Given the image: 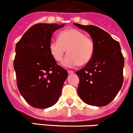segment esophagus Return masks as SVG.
I'll return each instance as SVG.
<instances>
[{
    "label": "esophagus",
    "mask_w": 133,
    "mask_h": 133,
    "mask_svg": "<svg viewBox=\"0 0 133 133\" xmlns=\"http://www.w3.org/2000/svg\"><path fill=\"white\" fill-rule=\"evenodd\" d=\"M68 74H74V71H72V70H68Z\"/></svg>",
    "instance_id": "esophagus-1"
}]
</instances>
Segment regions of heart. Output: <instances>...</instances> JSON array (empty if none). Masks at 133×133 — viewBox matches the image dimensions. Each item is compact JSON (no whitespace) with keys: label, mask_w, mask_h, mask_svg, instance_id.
Here are the masks:
<instances>
[{"label":"heart","mask_w":133,"mask_h":133,"mask_svg":"<svg viewBox=\"0 0 133 133\" xmlns=\"http://www.w3.org/2000/svg\"><path fill=\"white\" fill-rule=\"evenodd\" d=\"M49 51L55 61L61 62L66 52L63 65L73 68L84 65L90 62L94 52L95 44L92 38L76 29H68L61 31L58 40H52L49 44Z\"/></svg>","instance_id":"1"}]
</instances>
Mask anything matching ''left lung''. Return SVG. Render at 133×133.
I'll list each match as a JSON object with an SVG mask.
<instances>
[{"label":"left lung","instance_id":"8db88e82","mask_svg":"<svg viewBox=\"0 0 133 133\" xmlns=\"http://www.w3.org/2000/svg\"><path fill=\"white\" fill-rule=\"evenodd\" d=\"M74 25L90 35L95 44L90 62L76 72L78 95L88 104L104 107L114 100L123 84L124 60L119 43L98 26Z\"/></svg>","mask_w":133,"mask_h":133}]
</instances>
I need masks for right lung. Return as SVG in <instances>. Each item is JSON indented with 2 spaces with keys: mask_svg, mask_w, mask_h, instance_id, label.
Listing matches in <instances>:
<instances>
[{
  "mask_svg": "<svg viewBox=\"0 0 133 133\" xmlns=\"http://www.w3.org/2000/svg\"><path fill=\"white\" fill-rule=\"evenodd\" d=\"M64 24L37 23L16 44L14 69L19 92L37 108H47L58 101L68 71L57 64L49 51L53 33Z\"/></svg>",
  "mask_w": 133,
  "mask_h": 133,
  "instance_id": "1",
  "label": "right lung"
}]
</instances>
